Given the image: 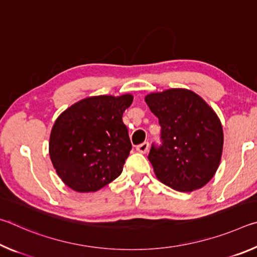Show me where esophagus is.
Returning <instances> with one entry per match:
<instances>
[{
    "label": "esophagus",
    "instance_id": "1",
    "mask_svg": "<svg viewBox=\"0 0 257 257\" xmlns=\"http://www.w3.org/2000/svg\"><path fill=\"white\" fill-rule=\"evenodd\" d=\"M149 147H150V143H149V142H144V143H142L141 145H138V146L136 147V150L139 152V153L145 154L146 152L149 151Z\"/></svg>",
    "mask_w": 257,
    "mask_h": 257
}]
</instances>
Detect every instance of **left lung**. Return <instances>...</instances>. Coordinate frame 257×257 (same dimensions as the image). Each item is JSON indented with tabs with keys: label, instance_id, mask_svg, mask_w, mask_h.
<instances>
[{
	"label": "left lung",
	"instance_id": "obj_1",
	"mask_svg": "<svg viewBox=\"0 0 257 257\" xmlns=\"http://www.w3.org/2000/svg\"><path fill=\"white\" fill-rule=\"evenodd\" d=\"M145 101L161 125V145L152 144L147 156L158 179L179 191L202 188L222 155L223 132L215 112L182 88L149 94Z\"/></svg>",
	"mask_w": 257,
	"mask_h": 257
}]
</instances>
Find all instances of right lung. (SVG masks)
Masks as SVG:
<instances>
[{"mask_svg":"<svg viewBox=\"0 0 257 257\" xmlns=\"http://www.w3.org/2000/svg\"><path fill=\"white\" fill-rule=\"evenodd\" d=\"M132 103L130 94L87 97L56 119L50 158L68 187L79 193L96 191L121 175L132 150L122 114Z\"/></svg>","mask_w":257,"mask_h":257,"instance_id":"right-lung-1","label":"right lung"}]
</instances>
